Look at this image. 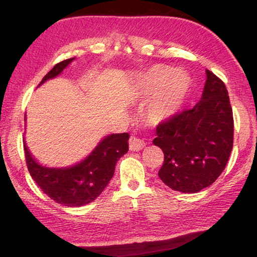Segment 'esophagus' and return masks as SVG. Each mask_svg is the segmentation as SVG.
Here are the masks:
<instances>
[{
	"instance_id": "esophagus-1",
	"label": "esophagus",
	"mask_w": 257,
	"mask_h": 257,
	"mask_svg": "<svg viewBox=\"0 0 257 257\" xmlns=\"http://www.w3.org/2000/svg\"><path fill=\"white\" fill-rule=\"evenodd\" d=\"M145 145H146L145 142L138 137L133 136L129 139V149L133 152H138V151L143 150L145 147Z\"/></svg>"
}]
</instances>
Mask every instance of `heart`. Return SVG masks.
Instances as JSON below:
<instances>
[{
    "mask_svg": "<svg viewBox=\"0 0 257 257\" xmlns=\"http://www.w3.org/2000/svg\"><path fill=\"white\" fill-rule=\"evenodd\" d=\"M150 90H155L162 85L151 105V115L156 120H162L172 115L179 106L189 88V78L184 71H175L167 67L154 68L150 72Z\"/></svg>",
    "mask_w": 257,
    "mask_h": 257,
    "instance_id": "obj_1",
    "label": "heart"
}]
</instances>
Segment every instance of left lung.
Wrapping results in <instances>:
<instances>
[{
  "label": "left lung",
  "instance_id": "1",
  "mask_svg": "<svg viewBox=\"0 0 257 257\" xmlns=\"http://www.w3.org/2000/svg\"><path fill=\"white\" fill-rule=\"evenodd\" d=\"M199 103L156 127L154 145L164 153L159 177L171 189L197 193L224 170L233 145V116L224 82L206 70Z\"/></svg>",
  "mask_w": 257,
  "mask_h": 257
}]
</instances>
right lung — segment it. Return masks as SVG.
<instances>
[{"mask_svg": "<svg viewBox=\"0 0 257 257\" xmlns=\"http://www.w3.org/2000/svg\"><path fill=\"white\" fill-rule=\"evenodd\" d=\"M73 58L56 63L41 84L62 72ZM40 84V85H41ZM129 134H113L103 139L88 158L66 169L45 168L30 155L24 143L28 171L35 182L54 202L66 206H81L93 202L114 175L116 161L128 152Z\"/></svg>", "mask_w": 257, "mask_h": 257, "instance_id": "obj_1", "label": "right lung"}]
</instances>
